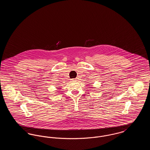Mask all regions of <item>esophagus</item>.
<instances>
[{
	"instance_id": "34e87169",
	"label": "esophagus",
	"mask_w": 150,
	"mask_h": 150,
	"mask_svg": "<svg viewBox=\"0 0 150 150\" xmlns=\"http://www.w3.org/2000/svg\"><path fill=\"white\" fill-rule=\"evenodd\" d=\"M71 81H76L75 79H71Z\"/></svg>"
}]
</instances>
